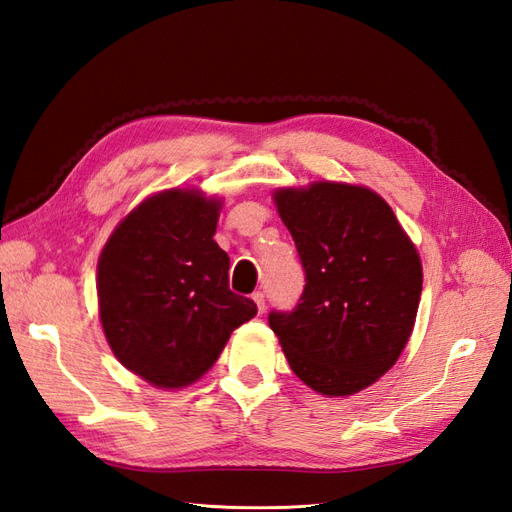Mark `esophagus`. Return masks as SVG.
I'll return each mask as SVG.
<instances>
[{
	"mask_svg": "<svg viewBox=\"0 0 512 512\" xmlns=\"http://www.w3.org/2000/svg\"><path fill=\"white\" fill-rule=\"evenodd\" d=\"M252 299H254V303L258 305V312L262 314L265 312V307H267V301H265V292H260V290H256L254 294H252Z\"/></svg>",
	"mask_w": 512,
	"mask_h": 512,
	"instance_id": "1",
	"label": "esophagus"
}]
</instances>
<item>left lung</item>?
Returning a JSON list of instances; mask_svg holds the SVG:
<instances>
[{
	"label": "left lung",
	"mask_w": 512,
	"mask_h": 512,
	"mask_svg": "<svg viewBox=\"0 0 512 512\" xmlns=\"http://www.w3.org/2000/svg\"><path fill=\"white\" fill-rule=\"evenodd\" d=\"M297 245L305 288L269 327L309 389L363 391L389 371L414 329L421 258L393 209L361 185L318 181L273 194Z\"/></svg>",
	"instance_id": "left-lung-1"
}]
</instances>
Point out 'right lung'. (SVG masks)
Masks as SVG:
<instances>
[{"label":"right lung","instance_id":"obj_1","mask_svg":"<svg viewBox=\"0 0 512 512\" xmlns=\"http://www.w3.org/2000/svg\"><path fill=\"white\" fill-rule=\"evenodd\" d=\"M222 200L198 190L145 198L98 260L102 329L119 363L158 389L196 382L256 303L228 286L230 258L213 241Z\"/></svg>","mask_w":512,"mask_h":512}]
</instances>
